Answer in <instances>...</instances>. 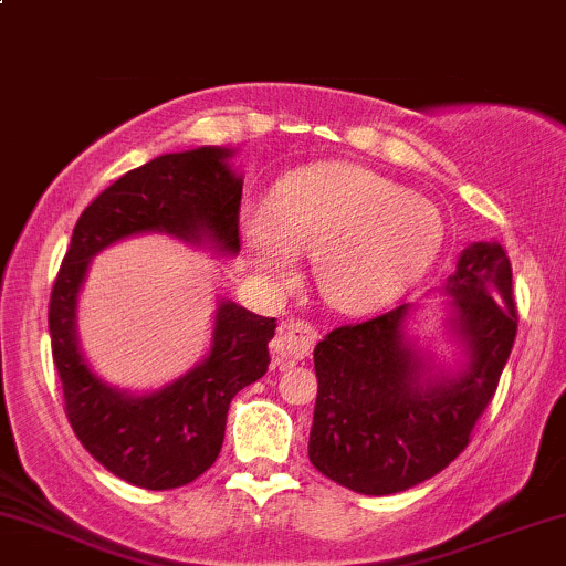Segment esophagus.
Segmentation results:
<instances>
[{
    "label": "esophagus",
    "mask_w": 566,
    "mask_h": 566,
    "mask_svg": "<svg viewBox=\"0 0 566 566\" xmlns=\"http://www.w3.org/2000/svg\"><path fill=\"white\" fill-rule=\"evenodd\" d=\"M317 327L304 319H289L277 327V336L272 340V354H275L277 367H291L294 361L310 357L317 344Z\"/></svg>",
    "instance_id": "1"
}]
</instances>
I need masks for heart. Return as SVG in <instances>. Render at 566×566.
I'll list each match as a JSON object with an SVG mask.
<instances>
[{"instance_id":"heart-1","label":"heart","mask_w":566,"mask_h":566,"mask_svg":"<svg viewBox=\"0 0 566 566\" xmlns=\"http://www.w3.org/2000/svg\"><path fill=\"white\" fill-rule=\"evenodd\" d=\"M249 254L270 281L296 275L315 254L323 296L336 310L369 312L411 289L443 247V218L424 197L357 165L298 172L270 209L247 222Z\"/></svg>"}]
</instances>
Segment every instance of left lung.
I'll use <instances>...</instances> for the list:
<instances>
[{
    "mask_svg": "<svg viewBox=\"0 0 566 566\" xmlns=\"http://www.w3.org/2000/svg\"><path fill=\"white\" fill-rule=\"evenodd\" d=\"M446 291L470 352L457 378L420 382L422 361L401 331L407 304L340 325L315 346L310 462L348 491L388 496L438 475L470 446L496 396L520 323L506 251L464 249Z\"/></svg>",
    "mask_w": 566,
    "mask_h": 566,
    "instance_id": "obj_1",
    "label": "left lung"
}]
</instances>
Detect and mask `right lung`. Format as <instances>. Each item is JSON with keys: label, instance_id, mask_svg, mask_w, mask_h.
Wrapping results in <instances>:
<instances>
[{"label": "right lung", "instance_id": "right-lung-1", "mask_svg": "<svg viewBox=\"0 0 566 566\" xmlns=\"http://www.w3.org/2000/svg\"><path fill=\"white\" fill-rule=\"evenodd\" d=\"M228 157V149L214 146L163 155L104 188L75 222L49 298L52 357L70 428L96 462L146 491L188 485L214 464L230 401L268 373V344L277 323L239 304H222L205 365L159 394L134 399L104 386L81 357L75 296L96 251L144 230H165L188 241L207 235L235 254L243 186Z\"/></svg>", "mask_w": 566, "mask_h": 566}]
</instances>
